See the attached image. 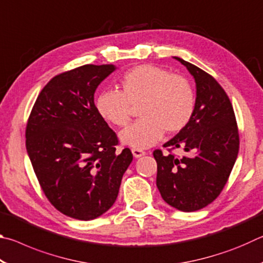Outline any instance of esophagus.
<instances>
[{
  "mask_svg": "<svg viewBox=\"0 0 263 263\" xmlns=\"http://www.w3.org/2000/svg\"><path fill=\"white\" fill-rule=\"evenodd\" d=\"M132 154L135 158H140V157H142V155H145V152L144 151L138 149V148H132Z\"/></svg>",
  "mask_w": 263,
  "mask_h": 263,
  "instance_id": "34e87169",
  "label": "esophagus"
}]
</instances>
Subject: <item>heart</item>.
Masks as SVG:
<instances>
[{
	"instance_id": "1",
	"label": "heart",
	"mask_w": 263,
	"mask_h": 263,
	"mask_svg": "<svg viewBox=\"0 0 263 263\" xmlns=\"http://www.w3.org/2000/svg\"><path fill=\"white\" fill-rule=\"evenodd\" d=\"M97 112L106 122L125 126L132 105L140 104V121L121 132L124 144L144 149L161 140L164 131L176 133L186 126L195 111V92L184 77L154 65H140L124 74L122 91L103 90L96 97Z\"/></svg>"
}]
</instances>
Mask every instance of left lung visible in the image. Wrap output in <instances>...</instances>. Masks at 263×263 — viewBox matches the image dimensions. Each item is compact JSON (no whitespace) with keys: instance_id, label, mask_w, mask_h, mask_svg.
Returning a JSON list of instances; mask_svg holds the SVG:
<instances>
[{"instance_id":"1","label":"left lung","mask_w":263,"mask_h":263,"mask_svg":"<svg viewBox=\"0 0 263 263\" xmlns=\"http://www.w3.org/2000/svg\"><path fill=\"white\" fill-rule=\"evenodd\" d=\"M196 82V104L190 122L163 145L182 148L181 158L153 152L157 160V186L163 201L180 211L205 208L219 196L239 152V133L233 106L224 89L210 74L174 57Z\"/></svg>"}]
</instances>
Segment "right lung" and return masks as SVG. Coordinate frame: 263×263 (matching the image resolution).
Returning <instances> with one entry per match:
<instances>
[{"instance_id":"obj_1","label":"right lung","mask_w":263,"mask_h":263,"mask_svg":"<svg viewBox=\"0 0 263 263\" xmlns=\"http://www.w3.org/2000/svg\"><path fill=\"white\" fill-rule=\"evenodd\" d=\"M114 65H84L53 78L38 95L26 125V151L48 201L64 215L91 220L114 205L132 162L128 148L94 103Z\"/></svg>"}]
</instances>
